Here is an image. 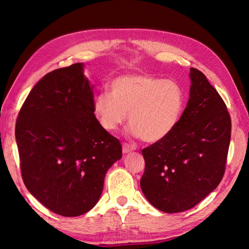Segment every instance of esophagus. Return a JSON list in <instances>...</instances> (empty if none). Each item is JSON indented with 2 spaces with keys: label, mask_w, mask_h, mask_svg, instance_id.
<instances>
[{
  "label": "esophagus",
  "mask_w": 249,
  "mask_h": 249,
  "mask_svg": "<svg viewBox=\"0 0 249 249\" xmlns=\"http://www.w3.org/2000/svg\"><path fill=\"white\" fill-rule=\"evenodd\" d=\"M135 149H136V147H135L134 145L127 144V143H124V144H123V153H124V154L132 153V152H134Z\"/></svg>",
  "instance_id": "obj_1"
}]
</instances>
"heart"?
Wrapping results in <instances>:
<instances>
[{
	"instance_id": "1",
	"label": "heart",
	"mask_w": 249,
	"mask_h": 249,
	"mask_svg": "<svg viewBox=\"0 0 249 249\" xmlns=\"http://www.w3.org/2000/svg\"><path fill=\"white\" fill-rule=\"evenodd\" d=\"M185 108V94L177 82L146 73L124 74L108 92L94 96L93 111L103 129L115 132L129 114L130 132L147 143L159 142L175 131Z\"/></svg>"
}]
</instances>
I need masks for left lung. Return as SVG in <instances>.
<instances>
[{
	"instance_id": "8db88e82",
	"label": "left lung",
	"mask_w": 249,
	"mask_h": 249,
	"mask_svg": "<svg viewBox=\"0 0 249 249\" xmlns=\"http://www.w3.org/2000/svg\"><path fill=\"white\" fill-rule=\"evenodd\" d=\"M189 101L168 137L142 149L146 199L165 213L196 206L219 185L231 141L227 106L205 74L190 69Z\"/></svg>"
}]
</instances>
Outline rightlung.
Listing matches in <instances>:
<instances>
[{"label": "right lung", "mask_w": 249, "mask_h": 249, "mask_svg": "<svg viewBox=\"0 0 249 249\" xmlns=\"http://www.w3.org/2000/svg\"><path fill=\"white\" fill-rule=\"evenodd\" d=\"M21 177L29 192L58 215L76 217L99 201L120 142L93 111V85L76 63L46 74L22 105L16 125Z\"/></svg>", "instance_id": "1"}]
</instances>
